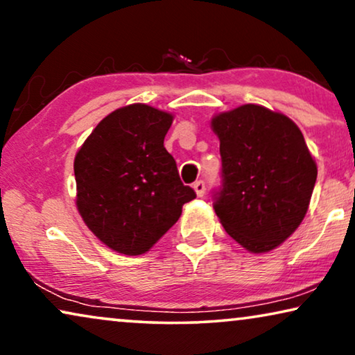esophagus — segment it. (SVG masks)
Returning <instances> with one entry per match:
<instances>
[{"label":"esophagus","mask_w":355,"mask_h":355,"mask_svg":"<svg viewBox=\"0 0 355 355\" xmlns=\"http://www.w3.org/2000/svg\"><path fill=\"white\" fill-rule=\"evenodd\" d=\"M193 189H194V191H196V196L198 198H202L204 193H206V184H204L202 180H198V182L193 184Z\"/></svg>","instance_id":"34e87169"}]
</instances>
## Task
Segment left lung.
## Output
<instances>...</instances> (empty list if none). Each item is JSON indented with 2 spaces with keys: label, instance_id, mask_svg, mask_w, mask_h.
Here are the masks:
<instances>
[{
  "label": "left lung",
  "instance_id": "left-lung-1",
  "mask_svg": "<svg viewBox=\"0 0 355 355\" xmlns=\"http://www.w3.org/2000/svg\"><path fill=\"white\" fill-rule=\"evenodd\" d=\"M211 127L222 156L218 220L246 251H272L301 225L315 187L317 164L302 132L259 104L216 114Z\"/></svg>",
  "mask_w": 355,
  "mask_h": 355
}]
</instances>
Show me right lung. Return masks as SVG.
<instances>
[{"instance_id": "1", "label": "right lung", "mask_w": 355, "mask_h": 355, "mask_svg": "<svg viewBox=\"0 0 355 355\" xmlns=\"http://www.w3.org/2000/svg\"><path fill=\"white\" fill-rule=\"evenodd\" d=\"M172 122L171 112L128 104L104 117L76 154L78 214L112 251L148 252L196 198L164 148Z\"/></svg>"}]
</instances>
